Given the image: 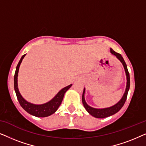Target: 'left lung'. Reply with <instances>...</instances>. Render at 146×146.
Wrapping results in <instances>:
<instances>
[{
	"mask_svg": "<svg viewBox=\"0 0 146 146\" xmlns=\"http://www.w3.org/2000/svg\"><path fill=\"white\" fill-rule=\"evenodd\" d=\"M110 52L113 55H115L117 59L122 63L123 66V68L125 69V75H126V78H127V84H126V88H125L124 94L123 95L122 98H121L120 100H119L117 104H115V105L109 107V108H102V109H98L94 108L90 106L87 104V103L86 102L85 99H84V94H85V88L84 89L83 91V94H82V103L84 106L85 109L86 110V111L88 112L90 114L92 115V116L97 117V118H104V117H107L110 115H112L115 114V113H117V111L120 110V109L123 107V106L124 105L125 102L127 99V93H128L129 89V86H130V78H129V74L127 70V65L125 64L124 60H123V57L121 56L120 54L115 52L114 50H113V49L110 48Z\"/></svg>",
	"mask_w": 146,
	"mask_h": 146,
	"instance_id": "8db88e82",
	"label": "left lung"
}]
</instances>
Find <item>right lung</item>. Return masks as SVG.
I'll list each match as a JSON object with an SVG mask.
<instances>
[{
  "label": "right lung",
  "mask_w": 146,
  "mask_h": 146,
  "mask_svg": "<svg viewBox=\"0 0 146 146\" xmlns=\"http://www.w3.org/2000/svg\"><path fill=\"white\" fill-rule=\"evenodd\" d=\"M25 55L26 54H24L21 57V60H20L17 66V68H16L15 76H14V87H15V90L16 94H17V99L21 107L26 111L30 113V114L35 115L36 117H40L49 116V115L54 113L57 110L58 108L60 105L61 104L62 102L64 94L72 86V84L64 88L60 91H59V92L55 96L54 98L52 99L48 102L44 104H31L29 102L26 101L23 98V96H22L21 94H20L19 88H18V73H19L20 65H21L23 59L25 56Z\"/></svg>",
  "instance_id": "obj_1"
}]
</instances>
